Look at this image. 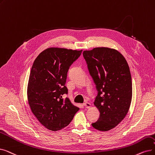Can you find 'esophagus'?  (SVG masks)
Masks as SVG:
<instances>
[{
  "instance_id": "1",
  "label": "esophagus",
  "mask_w": 155,
  "mask_h": 155,
  "mask_svg": "<svg viewBox=\"0 0 155 155\" xmlns=\"http://www.w3.org/2000/svg\"><path fill=\"white\" fill-rule=\"evenodd\" d=\"M84 106L85 107H87V108H89V107H91V104L89 103V102H87V101H85L84 104Z\"/></svg>"
}]
</instances>
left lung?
Segmentation results:
<instances>
[{
    "label": "left lung",
    "instance_id": "8db88e82",
    "mask_svg": "<svg viewBox=\"0 0 155 155\" xmlns=\"http://www.w3.org/2000/svg\"><path fill=\"white\" fill-rule=\"evenodd\" d=\"M83 56L97 91L94 104L100 112L92 127L100 131L115 127L129 111L132 96L129 66L118 51L96 48L84 51Z\"/></svg>",
    "mask_w": 155,
    "mask_h": 155
}]
</instances>
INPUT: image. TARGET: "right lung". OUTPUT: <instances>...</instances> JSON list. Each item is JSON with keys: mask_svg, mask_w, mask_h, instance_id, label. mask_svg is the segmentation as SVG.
Returning a JSON list of instances; mask_svg holds the SVG:
<instances>
[{"mask_svg": "<svg viewBox=\"0 0 155 155\" xmlns=\"http://www.w3.org/2000/svg\"><path fill=\"white\" fill-rule=\"evenodd\" d=\"M82 50L51 48L42 51L33 63L28 80L27 96L32 113L50 130H59L71 122L79 107L68 97L65 86L70 66Z\"/></svg>", "mask_w": 155, "mask_h": 155, "instance_id": "obj_1", "label": "right lung"}]
</instances>
